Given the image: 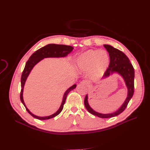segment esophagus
<instances>
[{
  "instance_id": "esophagus-1",
  "label": "esophagus",
  "mask_w": 150,
  "mask_h": 150,
  "mask_svg": "<svg viewBox=\"0 0 150 150\" xmlns=\"http://www.w3.org/2000/svg\"><path fill=\"white\" fill-rule=\"evenodd\" d=\"M81 84H82L83 85H84V86H88V82L86 81V80H83L81 82Z\"/></svg>"
}]
</instances>
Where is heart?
<instances>
[{"label":"heart","instance_id":"1","mask_svg":"<svg viewBox=\"0 0 150 150\" xmlns=\"http://www.w3.org/2000/svg\"><path fill=\"white\" fill-rule=\"evenodd\" d=\"M110 58L105 50H89L81 54L78 58V68L83 72H88L92 69L95 76L102 75L109 64Z\"/></svg>","mask_w":150,"mask_h":150}]
</instances>
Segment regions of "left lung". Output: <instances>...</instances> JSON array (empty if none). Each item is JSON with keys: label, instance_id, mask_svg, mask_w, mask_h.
Returning a JSON list of instances; mask_svg holds the SVG:
<instances>
[{"label": "left lung", "instance_id": "1", "mask_svg": "<svg viewBox=\"0 0 150 150\" xmlns=\"http://www.w3.org/2000/svg\"><path fill=\"white\" fill-rule=\"evenodd\" d=\"M104 47L108 52L110 58L109 64L104 74V76H108L110 74L114 72L120 74L123 78L126 85L128 88V97L120 108L115 112L111 114H104L96 112L89 105L87 95L85 97L84 103L86 108L91 114L100 118H111L121 114L127 107L129 100L132 97L134 92V69L130 62L129 58L123 52L114 48L111 45L105 44Z\"/></svg>", "mask_w": 150, "mask_h": 150}]
</instances>
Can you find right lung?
Masks as SVG:
<instances>
[{
  "mask_svg": "<svg viewBox=\"0 0 150 150\" xmlns=\"http://www.w3.org/2000/svg\"><path fill=\"white\" fill-rule=\"evenodd\" d=\"M73 49H74L73 47L72 46H70V45H59V44H48V45H47L42 47V48L39 49V50H36L35 53H33L32 54H31V56L29 58V59L27 61L26 64H25V66L24 67V69H23V70L22 76H21V88L22 89H21V93H20V99H21V101H22V103H23V105H24V106L25 107V109L27 111V112L31 116H33L34 118H35V119L44 120L52 119V118H53L55 116L58 115L62 111L68 93H69V92L74 89L76 88V84L73 85L72 86H71L69 89H68L66 91V92H65L64 95V97H63L62 103H61V105L59 109L54 114H53L50 116H47V117L36 116L31 113L28 109V108L26 107V106L24 103V101H23V96H22L23 86H24L25 81L27 80V78L29 74L30 73L31 69H33V67L35 66V65H36L38 62H39L44 58L64 57H66L70 52H72Z\"/></svg>",
  "mask_w": 150,
  "mask_h": 150,
  "instance_id": "1",
  "label": "right lung"
}]
</instances>
